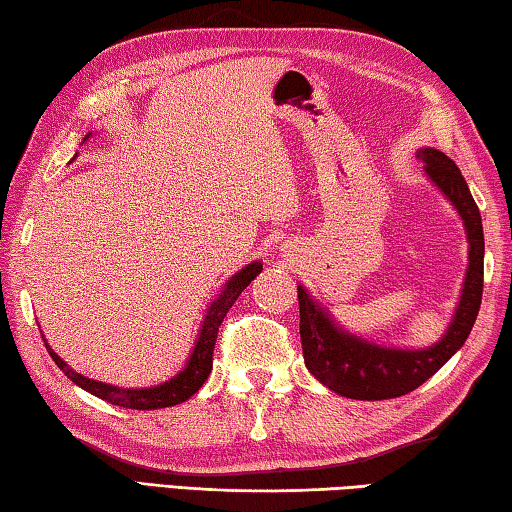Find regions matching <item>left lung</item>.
Here are the masks:
<instances>
[{"instance_id": "1", "label": "left lung", "mask_w": 512, "mask_h": 512, "mask_svg": "<svg viewBox=\"0 0 512 512\" xmlns=\"http://www.w3.org/2000/svg\"><path fill=\"white\" fill-rule=\"evenodd\" d=\"M416 157L438 191L461 215L468 236V270H465L459 306L450 326L436 344L427 348H396L364 339L344 330L333 315L312 299L303 285L299 290L301 346L308 371L344 398L389 400L418 389L465 344L477 321L483 294V224L479 206L454 161L436 148H420Z\"/></svg>"}]
</instances>
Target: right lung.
<instances>
[{"mask_svg":"<svg viewBox=\"0 0 512 512\" xmlns=\"http://www.w3.org/2000/svg\"><path fill=\"white\" fill-rule=\"evenodd\" d=\"M92 137V132L85 134L83 143ZM263 272V263L261 261H251L249 265L242 267L231 279L222 285L220 294H215V299L209 303L206 308V315L202 319V326L197 330V339L195 346L191 348V355L184 364V369L179 371L173 378L157 384V387H141V389H123V387H114V384L107 382H98V380H89L83 373H76L71 366L58 357V353L47 344L44 339V346L51 355V360L58 364V369L67 375V378L78 384L80 389H85L92 393V396L101 398L110 405L116 407H125V409H139V411H150V409H164V407H175L179 402L188 400L195 396L204 380L209 378L211 366H213V348H215V337H218V328L222 324V319L227 317L229 308L236 303L240 297V292L247 288V285L256 279L258 274Z\"/></svg>","mask_w":512,"mask_h":512,"instance_id":"add662e5","label":"right lung"}]
</instances>
